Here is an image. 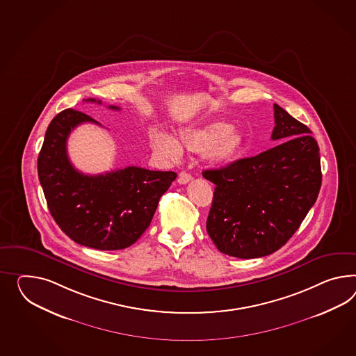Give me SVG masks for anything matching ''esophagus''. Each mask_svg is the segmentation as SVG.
<instances>
[{
  "instance_id": "obj_1",
  "label": "esophagus",
  "mask_w": 356,
  "mask_h": 356,
  "mask_svg": "<svg viewBox=\"0 0 356 356\" xmlns=\"http://www.w3.org/2000/svg\"><path fill=\"white\" fill-rule=\"evenodd\" d=\"M192 179L191 174L188 173H181L179 174V177H178V183L179 184H186V183L190 182Z\"/></svg>"
}]
</instances>
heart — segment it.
<instances>
[{"instance_id": "b5f03b06", "label": "heart", "mask_w": 356, "mask_h": 356, "mask_svg": "<svg viewBox=\"0 0 356 356\" xmlns=\"http://www.w3.org/2000/svg\"><path fill=\"white\" fill-rule=\"evenodd\" d=\"M179 142L190 152H205V159L213 166L231 163L245 146L244 136L227 121H214L200 128L184 129L179 134ZM151 145L157 154L168 159L177 160L182 155V147L168 134L154 133Z\"/></svg>"}]
</instances>
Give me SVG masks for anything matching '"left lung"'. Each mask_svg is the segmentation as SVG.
<instances>
[{"mask_svg": "<svg viewBox=\"0 0 356 356\" xmlns=\"http://www.w3.org/2000/svg\"><path fill=\"white\" fill-rule=\"evenodd\" d=\"M277 146L220 169L204 170L216 184L207 220L225 254L249 259L273 254L293 236L321 186L318 142L311 130L274 104Z\"/></svg>", "mask_w": 356, "mask_h": 356, "instance_id": "left-lung-1", "label": "left lung"}]
</instances>
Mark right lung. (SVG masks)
Returning <instances> with one entry per match:
<instances>
[{
	"mask_svg": "<svg viewBox=\"0 0 356 356\" xmlns=\"http://www.w3.org/2000/svg\"><path fill=\"white\" fill-rule=\"evenodd\" d=\"M86 102L102 103L92 98ZM110 108L120 110L115 106ZM82 122L101 125L89 115L68 108L47 127L37 160L47 208L74 243L99 250L125 249L149 226L160 197L177 174L138 166L98 175L79 172L67 154V139Z\"/></svg>",
	"mask_w": 356,
	"mask_h": 356,
	"instance_id": "1",
	"label": "right lung"
}]
</instances>
